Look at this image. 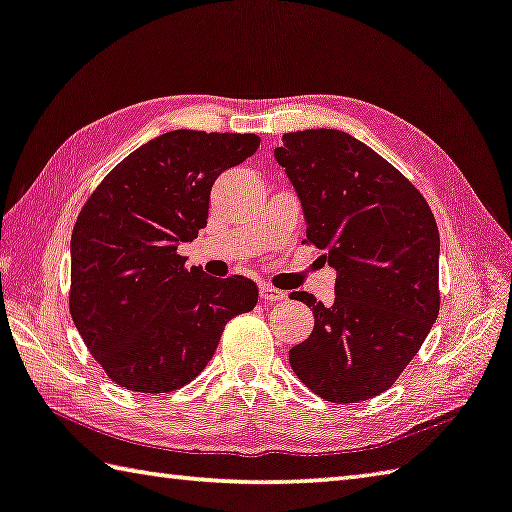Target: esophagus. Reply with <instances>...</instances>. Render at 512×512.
Listing matches in <instances>:
<instances>
[{
	"instance_id": "34e87169",
	"label": "esophagus",
	"mask_w": 512,
	"mask_h": 512,
	"mask_svg": "<svg viewBox=\"0 0 512 512\" xmlns=\"http://www.w3.org/2000/svg\"><path fill=\"white\" fill-rule=\"evenodd\" d=\"M259 295H262V302H264V304H273V302L286 300V293L280 291V288H273L271 284H262V286H259Z\"/></svg>"
}]
</instances>
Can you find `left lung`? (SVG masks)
<instances>
[{
	"label": "left lung",
	"mask_w": 512,
	"mask_h": 512,
	"mask_svg": "<svg viewBox=\"0 0 512 512\" xmlns=\"http://www.w3.org/2000/svg\"><path fill=\"white\" fill-rule=\"evenodd\" d=\"M275 159L302 201L306 244L336 268V300L311 306V336L288 351L295 376L331 403L396 383L439 315V228L410 179L340 129L282 136Z\"/></svg>",
	"instance_id": "1"
}]
</instances>
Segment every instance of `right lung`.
Here are the masks:
<instances>
[{
    "label": "right lung",
    "instance_id": "obj_1",
    "mask_svg": "<svg viewBox=\"0 0 512 512\" xmlns=\"http://www.w3.org/2000/svg\"><path fill=\"white\" fill-rule=\"evenodd\" d=\"M257 134L174 129L120 161L82 206L71 235L69 311L116 385L167 394L197 378L257 284L185 266L181 241L208 224L217 176L244 163Z\"/></svg>",
    "mask_w": 512,
    "mask_h": 512
}]
</instances>
